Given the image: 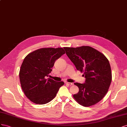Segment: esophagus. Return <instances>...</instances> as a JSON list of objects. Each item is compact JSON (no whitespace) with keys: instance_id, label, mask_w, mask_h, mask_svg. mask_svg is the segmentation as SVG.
I'll return each instance as SVG.
<instances>
[{"instance_id":"1","label":"esophagus","mask_w":127,"mask_h":127,"mask_svg":"<svg viewBox=\"0 0 127 127\" xmlns=\"http://www.w3.org/2000/svg\"><path fill=\"white\" fill-rule=\"evenodd\" d=\"M66 84L68 86H72V85H73V84H72V83H71V82H66Z\"/></svg>"}]
</instances>
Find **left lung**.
I'll return each instance as SVG.
<instances>
[{
  "label": "left lung",
  "instance_id": "8db88e82",
  "mask_svg": "<svg viewBox=\"0 0 127 127\" xmlns=\"http://www.w3.org/2000/svg\"><path fill=\"white\" fill-rule=\"evenodd\" d=\"M68 57L78 71L84 72V84L75 82L79 92L74 98L81 105L90 106L102 100L112 81L109 61L104 54L90 46L64 47Z\"/></svg>",
  "mask_w": 127,
  "mask_h": 127
}]
</instances>
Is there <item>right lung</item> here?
<instances>
[{"mask_svg":"<svg viewBox=\"0 0 127 127\" xmlns=\"http://www.w3.org/2000/svg\"><path fill=\"white\" fill-rule=\"evenodd\" d=\"M65 53L62 48H43L25 57L19 77L22 89L29 99L37 104H45L53 100L64 83L48 77L55 61Z\"/></svg>","mask_w":127,"mask_h":127,"instance_id":"right-lung-1","label":"right lung"}]
</instances>
